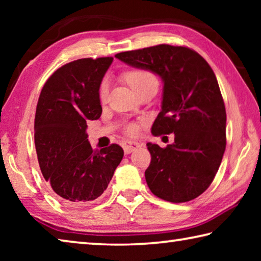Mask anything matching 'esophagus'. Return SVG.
I'll return each mask as SVG.
<instances>
[{"instance_id": "obj_1", "label": "esophagus", "mask_w": 261, "mask_h": 261, "mask_svg": "<svg viewBox=\"0 0 261 261\" xmlns=\"http://www.w3.org/2000/svg\"><path fill=\"white\" fill-rule=\"evenodd\" d=\"M141 145L138 143V141H134V140H127V141H124V144H123V148H124V152L126 154L131 153L132 151H135V149H137L138 147H140Z\"/></svg>"}]
</instances>
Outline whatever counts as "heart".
Wrapping results in <instances>:
<instances>
[{
	"label": "heart",
	"mask_w": 261,
	"mask_h": 261,
	"mask_svg": "<svg viewBox=\"0 0 261 261\" xmlns=\"http://www.w3.org/2000/svg\"><path fill=\"white\" fill-rule=\"evenodd\" d=\"M125 81L136 93L145 90V88L159 86V81L155 74L145 69H134V70H130V71H127L125 73ZM108 93H109V84L105 81L101 83L100 88H99V98L102 102H105V101L107 100ZM125 131L126 134L129 135H135L137 134V131H138V127H137L136 124L130 123V124H127L125 126Z\"/></svg>",
	"instance_id": "b5f03b06"
}]
</instances>
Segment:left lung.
<instances>
[{
    "mask_svg": "<svg viewBox=\"0 0 261 261\" xmlns=\"http://www.w3.org/2000/svg\"><path fill=\"white\" fill-rule=\"evenodd\" d=\"M131 67L149 70L163 82L154 136L174 134L162 148L147 143L149 190L170 202L190 201L213 182L226 149V108L215 73L202 56L183 46L158 45L118 53Z\"/></svg>",
    "mask_w": 261,
    "mask_h": 261,
    "instance_id": "1",
    "label": "left lung"
}]
</instances>
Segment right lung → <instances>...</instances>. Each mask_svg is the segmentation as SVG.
<instances>
[{
  "label": "right lung",
  "mask_w": 261,
  "mask_h": 261,
  "mask_svg": "<svg viewBox=\"0 0 261 261\" xmlns=\"http://www.w3.org/2000/svg\"><path fill=\"white\" fill-rule=\"evenodd\" d=\"M113 57L81 59L47 79L34 118V143L43 177L64 204L82 206L107 189L124 152L117 144L92 149L88 120L102 113L99 88Z\"/></svg>",
  "instance_id": "add662e5"
}]
</instances>
